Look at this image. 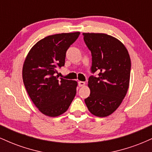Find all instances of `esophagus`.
I'll list each match as a JSON object with an SVG mask.
<instances>
[{"mask_svg":"<svg viewBox=\"0 0 152 152\" xmlns=\"http://www.w3.org/2000/svg\"><path fill=\"white\" fill-rule=\"evenodd\" d=\"M78 85L79 87L83 86L85 85V82L84 81H78Z\"/></svg>","mask_w":152,"mask_h":152,"instance_id":"34e87169","label":"esophagus"}]
</instances>
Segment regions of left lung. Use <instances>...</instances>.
<instances>
[{
  "label": "left lung",
  "mask_w": 152,
  "mask_h": 152,
  "mask_svg": "<svg viewBox=\"0 0 152 152\" xmlns=\"http://www.w3.org/2000/svg\"><path fill=\"white\" fill-rule=\"evenodd\" d=\"M83 40L91 50V72L98 76L88 78L89 96L85 99L92 114L105 117L120 106L129 88L131 59L124 44L105 34L83 33Z\"/></svg>",
  "instance_id": "left-lung-1"
}]
</instances>
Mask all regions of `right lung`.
Segmentation results:
<instances>
[{
  "mask_svg": "<svg viewBox=\"0 0 152 152\" xmlns=\"http://www.w3.org/2000/svg\"><path fill=\"white\" fill-rule=\"evenodd\" d=\"M79 32L48 36L30 50L23 67V80L38 110L55 117L69 109L76 94L77 82L58 78L57 69L65 64L66 53Z\"/></svg>",
  "mask_w": 152,
  "mask_h": 152,
  "instance_id": "add662e5",
  "label": "right lung"
}]
</instances>
